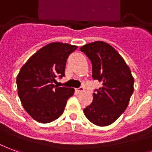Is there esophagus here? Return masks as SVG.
<instances>
[{
  "instance_id": "34e87169",
  "label": "esophagus",
  "mask_w": 152,
  "mask_h": 152,
  "mask_svg": "<svg viewBox=\"0 0 152 152\" xmlns=\"http://www.w3.org/2000/svg\"><path fill=\"white\" fill-rule=\"evenodd\" d=\"M84 91L83 87H80L79 88L76 89V91H77V92H82V91Z\"/></svg>"
}]
</instances>
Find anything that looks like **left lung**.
Wrapping results in <instances>:
<instances>
[{
    "mask_svg": "<svg viewBox=\"0 0 152 152\" xmlns=\"http://www.w3.org/2000/svg\"><path fill=\"white\" fill-rule=\"evenodd\" d=\"M80 51L91 61L93 79L103 83V87L95 90L92 103L83 113L96 126H108L129 104L134 92V77L121 56L107 43L96 41L81 47Z\"/></svg>",
    "mask_w": 152,
    "mask_h": 152,
    "instance_id": "obj_1",
    "label": "left lung"
}]
</instances>
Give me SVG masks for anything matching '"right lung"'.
I'll return each instance as SVG.
<instances>
[{
  "label": "right lung",
  "mask_w": 152,
  "mask_h": 152,
  "mask_svg": "<svg viewBox=\"0 0 152 152\" xmlns=\"http://www.w3.org/2000/svg\"><path fill=\"white\" fill-rule=\"evenodd\" d=\"M77 46L51 43L30 57L17 76L18 94L26 113L36 121L49 123L61 116L74 88L58 87L67 58Z\"/></svg>",
  "instance_id": "obj_1"
}]
</instances>
